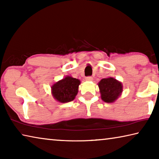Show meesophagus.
<instances>
[{
  "label": "esophagus",
  "mask_w": 159,
  "mask_h": 159,
  "mask_svg": "<svg viewBox=\"0 0 159 159\" xmlns=\"http://www.w3.org/2000/svg\"><path fill=\"white\" fill-rule=\"evenodd\" d=\"M85 80H88V81H90V80H93V77L88 76V77L85 78Z\"/></svg>",
  "instance_id": "esophagus-1"
}]
</instances>
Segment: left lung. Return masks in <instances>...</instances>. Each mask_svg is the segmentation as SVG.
<instances>
[{"mask_svg":"<svg viewBox=\"0 0 159 159\" xmlns=\"http://www.w3.org/2000/svg\"><path fill=\"white\" fill-rule=\"evenodd\" d=\"M98 86L102 99L107 103L116 100L123 92L122 83L112 77L102 79Z\"/></svg>","mask_w":159,"mask_h":159,"instance_id":"8db88e82","label":"left lung"}]
</instances>
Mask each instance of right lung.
Listing matches in <instances>:
<instances>
[{
    "instance_id": "1",
    "label": "right lung",
    "mask_w": 159,
    "mask_h": 159,
    "mask_svg": "<svg viewBox=\"0 0 159 159\" xmlns=\"http://www.w3.org/2000/svg\"><path fill=\"white\" fill-rule=\"evenodd\" d=\"M80 81L71 76H66L52 85L53 98L61 103L73 101L79 92Z\"/></svg>"
}]
</instances>
